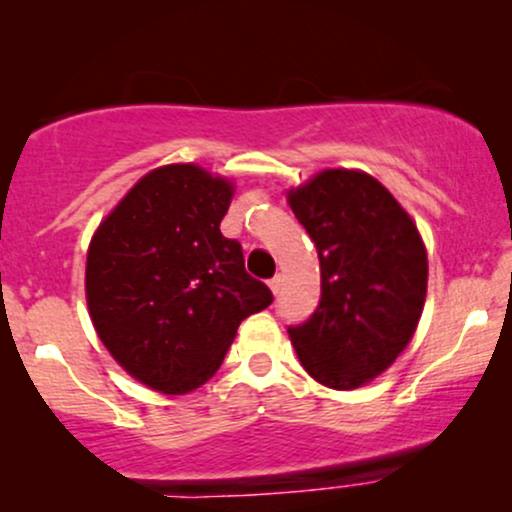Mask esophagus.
Listing matches in <instances>:
<instances>
[{
	"mask_svg": "<svg viewBox=\"0 0 512 512\" xmlns=\"http://www.w3.org/2000/svg\"><path fill=\"white\" fill-rule=\"evenodd\" d=\"M281 281H284V279H281V276H279V274H276V276H274V279H269V289H272V293H274V296H276V293H279V291H281Z\"/></svg>",
	"mask_w": 512,
	"mask_h": 512,
	"instance_id": "esophagus-1",
	"label": "esophagus"
}]
</instances>
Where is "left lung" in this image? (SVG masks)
<instances>
[{"label":"left lung","instance_id":"1","mask_svg":"<svg viewBox=\"0 0 512 512\" xmlns=\"http://www.w3.org/2000/svg\"><path fill=\"white\" fill-rule=\"evenodd\" d=\"M320 257V305L289 337L310 378L356 390L407 349L426 303L428 257L409 211L358 168H325L286 190Z\"/></svg>","mask_w":512,"mask_h":512}]
</instances>
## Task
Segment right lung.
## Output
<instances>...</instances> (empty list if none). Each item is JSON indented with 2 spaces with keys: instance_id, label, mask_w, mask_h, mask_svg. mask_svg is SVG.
<instances>
[{
  "instance_id": "1",
  "label": "right lung",
  "mask_w": 512,
  "mask_h": 512,
  "mask_svg": "<svg viewBox=\"0 0 512 512\" xmlns=\"http://www.w3.org/2000/svg\"><path fill=\"white\" fill-rule=\"evenodd\" d=\"M233 180L197 163L139 178L86 252V303L98 339L134 380L187 395L219 370L238 325L272 303L221 236Z\"/></svg>"
}]
</instances>
